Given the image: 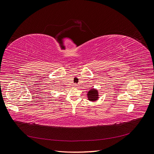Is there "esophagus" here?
<instances>
[{
	"label": "esophagus",
	"mask_w": 154,
	"mask_h": 154,
	"mask_svg": "<svg viewBox=\"0 0 154 154\" xmlns=\"http://www.w3.org/2000/svg\"><path fill=\"white\" fill-rule=\"evenodd\" d=\"M78 85V84H76V83H74V87H76Z\"/></svg>",
	"instance_id": "esophagus-1"
}]
</instances>
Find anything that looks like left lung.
<instances>
[{
    "mask_svg": "<svg viewBox=\"0 0 154 154\" xmlns=\"http://www.w3.org/2000/svg\"><path fill=\"white\" fill-rule=\"evenodd\" d=\"M87 97L88 100H89L90 101H96L98 98V92H97V91L94 90V89H91V91H88V94H87Z\"/></svg>",
    "mask_w": 154,
    "mask_h": 154,
    "instance_id": "8db88e82",
    "label": "left lung"
}]
</instances>
